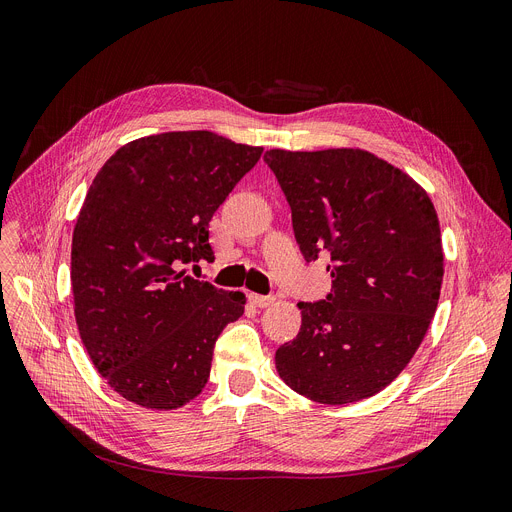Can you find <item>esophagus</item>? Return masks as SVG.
I'll return each instance as SVG.
<instances>
[{"instance_id": "34e87169", "label": "esophagus", "mask_w": 512, "mask_h": 512, "mask_svg": "<svg viewBox=\"0 0 512 512\" xmlns=\"http://www.w3.org/2000/svg\"><path fill=\"white\" fill-rule=\"evenodd\" d=\"M249 299L257 307H268V305H272L276 301L272 295H249Z\"/></svg>"}]
</instances>
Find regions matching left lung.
Listing matches in <instances>:
<instances>
[{
	"instance_id": "obj_1",
	"label": "left lung",
	"mask_w": 512,
	"mask_h": 512,
	"mask_svg": "<svg viewBox=\"0 0 512 512\" xmlns=\"http://www.w3.org/2000/svg\"><path fill=\"white\" fill-rule=\"evenodd\" d=\"M263 161L291 205L303 257L328 253L332 276L326 299L299 303V335L276 351L280 379L320 404L360 402L406 368L435 316V207L410 175L360 148L268 150Z\"/></svg>"
}]
</instances>
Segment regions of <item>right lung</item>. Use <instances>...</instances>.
I'll list each match as a JSON object with an SVG mask.
<instances>
[{
  "label": "right lung",
  "instance_id": "add662e5",
  "mask_svg": "<svg viewBox=\"0 0 512 512\" xmlns=\"http://www.w3.org/2000/svg\"><path fill=\"white\" fill-rule=\"evenodd\" d=\"M261 152L167 131L121 146L87 190L71 249L75 320L96 370L129 402L175 410L205 389L244 295L177 268L213 259L209 221Z\"/></svg>",
  "mask_w": 512,
  "mask_h": 512
}]
</instances>
